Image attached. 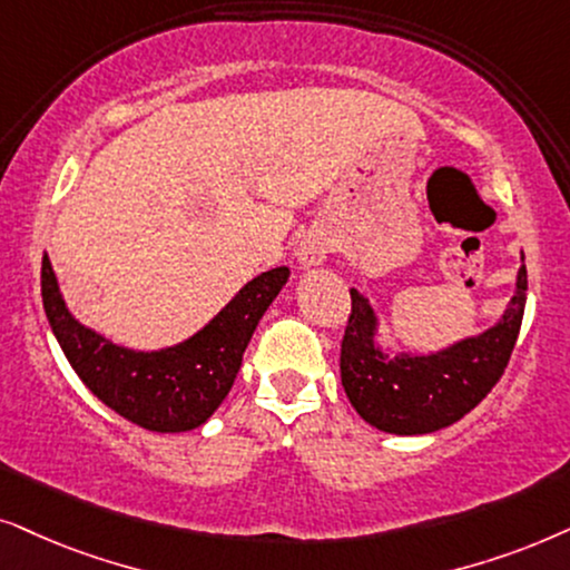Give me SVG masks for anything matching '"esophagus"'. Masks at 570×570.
<instances>
[{"instance_id": "obj_1", "label": "esophagus", "mask_w": 570, "mask_h": 570, "mask_svg": "<svg viewBox=\"0 0 570 570\" xmlns=\"http://www.w3.org/2000/svg\"><path fill=\"white\" fill-rule=\"evenodd\" d=\"M331 253V242L323 237V234L309 232L305 239L299 242L297 247V261L302 268H315V265H323L325 257Z\"/></svg>"}]
</instances>
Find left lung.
<instances>
[{"label":"left lung","instance_id":"obj_1","mask_svg":"<svg viewBox=\"0 0 570 570\" xmlns=\"http://www.w3.org/2000/svg\"><path fill=\"white\" fill-rule=\"evenodd\" d=\"M348 292L352 315L341 341V385L348 401L377 430L424 435L459 422L500 381L527 307V265L519 268L513 297L492 328L432 354H385L375 341V309L364 294Z\"/></svg>","mask_w":570,"mask_h":570}]
</instances>
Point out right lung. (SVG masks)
<instances>
[{"label": "right lung", "mask_w": 570, "mask_h": 570, "mask_svg": "<svg viewBox=\"0 0 570 570\" xmlns=\"http://www.w3.org/2000/svg\"><path fill=\"white\" fill-rule=\"evenodd\" d=\"M286 278V265L261 273L195 336L158 352L119 346L75 321L49 255L41 263V297L67 362L96 399L138 428L187 432L200 428L222 406L257 323Z\"/></svg>", "instance_id": "1"}]
</instances>
